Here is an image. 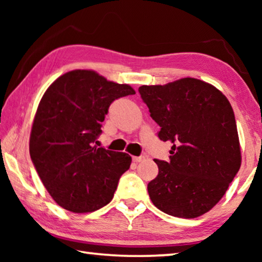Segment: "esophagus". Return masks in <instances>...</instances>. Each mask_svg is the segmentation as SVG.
Returning a JSON list of instances; mask_svg holds the SVG:
<instances>
[{"label":"esophagus","instance_id":"obj_1","mask_svg":"<svg viewBox=\"0 0 262 262\" xmlns=\"http://www.w3.org/2000/svg\"><path fill=\"white\" fill-rule=\"evenodd\" d=\"M145 159V156H137V157H133V162L134 163H141Z\"/></svg>","mask_w":262,"mask_h":262}]
</instances>
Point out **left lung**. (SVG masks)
<instances>
[{"instance_id": "obj_1", "label": "left lung", "mask_w": 262, "mask_h": 262, "mask_svg": "<svg viewBox=\"0 0 262 262\" xmlns=\"http://www.w3.org/2000/svg\"><path fill=\"white\" fill-rule=\"evenodd\" d=\"M142 100L171 142L170 161L155 159L158 176L148 184L159 210L181 219L209 211L241 167L236 120L229 100L211 84L183 78L166 85H142Z\"/></svg>"}]
</instances>
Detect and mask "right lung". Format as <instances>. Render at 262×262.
I'll use <instances>...</instances> for the list:
<instances>
[{
  "label": "right lung",
  "instance_id": "1",
  "mask_svg": "<svg viewBox=\"0 0 262 262\" xmlns=\"http://www.w3.org/2000/svg\"><path fill=\"white\" fill-rule=\"evenodd\" d=\"M135 91L91 70H73L47 89L30 137V155L48 193L73 212H91L111 202L132 157L94 143L115 99Z\"/></svg>",
  "mask_w": 262,
  "mask_h": 262
}]
</instances>
